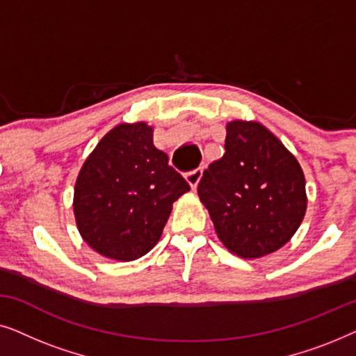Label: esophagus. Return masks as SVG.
<instances>
[{
    "label": "esophagus",
    "instance_id": "1",
    "mask_svg": "<svg viewBox=\"0 0 356 356\" xmlns=\"http://www.w3.org/2000/svg\"><path fill=\"white\" fill-rule=\"evenodd\" d=\"M201 177H202V168H201V167L194 168V170H191V172H188V173H186V179H188L189 186H191L193 189H196V186H197V183H199V179H201Z\"/></svg>",
    "mask_w": 356,
    "mask_h": 356
}]
</instances>
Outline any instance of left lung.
Returning <instances> with one entry per match:
<instances>
[{
	"mask_svg": "<svg viewBox=\"0 0 356 356\" xmlns=\"http://www.w3.org/2000/svg\"><path fill=\"white\" fill-rule=\"evenodd\" d=\"M305 186L298 160L266 126L236 120L227 124L225 154L204 170L197 194L227 250L256 259L298 230Z\"/></svg>",
	"mask_w": 356,
	"mask_h": 356,
	"instance_id": "obj_1",
	"label": "left lung"
}]
</instances>
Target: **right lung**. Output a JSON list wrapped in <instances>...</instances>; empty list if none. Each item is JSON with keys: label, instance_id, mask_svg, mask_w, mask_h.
I'll return each instance as SVG.
<instances>
[{"label": "right lung", "instance_id": "obj_1", "mask_svg": "<svg viewBox=\"0 0 356 356\" xmlns=\"http://www.w3.org/2000/svg\"><path fill=\"white\" fill-rule=\"evenodd\" d=\"M145 123L106 133L82 165L74 188L81 236L99 254L134 261L162 236L173 202L189 184L168 165Z\"/></svg>", "mask_w": 356, "mask_h": 356}]
</instances>
